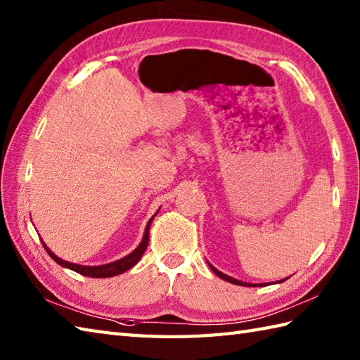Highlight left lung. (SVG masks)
I'll list each match as a JSON object with an SVG mask.
<instances>
[{"label":"left lung","instance_id":"1","mask_svg":"<svg viewBox=\"0 0 360 360\" xmlns=\"http://www.w3.org/2000/svg\"><path fill=\"white\" fill-rule=\"evenodd\" d=\"M209 266H210V269L215 272L219 278H223V280H226V281H229V283H232V285H240V286H250V288H255V286H263V285H254V283H244V281H240V280H236V278H233V277H229V275H226V274H223V272H219L217 267H213L210 263H209ZM286 280V278H285ZM285 280H281V281H285ZM281 281H278V283H281Z\"/></svg>","mask_w":360,"mask_h":360}]
</instances>
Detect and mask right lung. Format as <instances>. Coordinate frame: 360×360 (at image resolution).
<instances>
[{"mask_svg": "<svg viewBox=\"0 0 360 360\" xmlns=\"http://www.w3.org/2000/svg\"><path fill=\"white\" fill-rule=\"evenodd\" d=\"M153 218H155V215H153L150 218V221L147 223V227H145V232H143V238L141 241L139 246H137L131 254H128L127 257L117 259V262H112V263H108V264H102V266H82V264H75V263H70V262H65V259L58 258L53 252L49 250V248L46 246L44 241L43 246L46 249V252H48L49 257L53 259V262L58 263L60 266L63 267H68V269L71 271H75L80 275H85V277H93V278H106V277H114V275H119L122 272H125L128 269H131V267L139 262L141 257L143 255L145 249H147L148 246V240H150V226H151V221Z\"/></svg>", "mask_w": 360, "mask_h": 360, "instance_id": "add662e5", "label": "right lung"}]
</instances>
